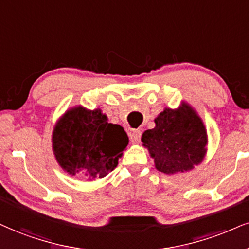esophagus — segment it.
I'll list each match as a JSON object with an SVG mask.
<instances>
[{
	"label": "esophagus",
	"instance_id": "esophagus-1",
	"mask_svg": "<svg viewBox=\"0 0 249 249\" xmlns=\"http://www.w3.org/2000/svg\"><path fill=\"white\" fill-rule=\"evenodd\" d=\"M141 136H142V133H141V130H133L129 135L130 137V142L134 143V144H139L140 141H141Z\"/></svg>",
	"mask_w": 249,
	"mask_h": 249
}]
</instances>
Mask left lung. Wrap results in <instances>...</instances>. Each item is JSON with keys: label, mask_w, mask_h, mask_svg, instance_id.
<instances>
[{"label": "left lung", "mask_w": 249, "mask_h": 249, "mask_svg": "<svg viewBox=\"0 0 249 249\" xmlns=\"http://www.w3.org/2000/svg\"><path fill=\"white\" fill-rule=\"evenodd\" d=\"M156 127L142 135L143 145L165 174L190 171L207 152V130L201 118L188 104L178 109L165 108L155 119Z\"/></svg>", "instance_id": "obj_1"}]
</instances>
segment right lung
<instances>
[{
  "mask_svg": "<svg viewBox=\"0 0 249 249\" xmlns=\"http://www.w3.org/2000/svg\"><path fill=\"white\" fill-rule=\"evenodd\" d=\"M128 142L121 125L108 124L99 108L89 110L82 106L67 110L52 136L60 166L88 180L104 178L114 170Z\"/></svg>",
  "mask_w": 249,
  "mask_h": 249,
  "instance_id": "obj_1",
  "label": "right lung"
}]
</instances>
